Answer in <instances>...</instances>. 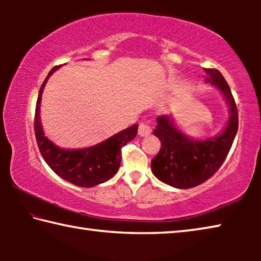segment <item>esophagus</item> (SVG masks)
Returning a JSON list of instances; mask_svg holds the SVG:
<instances>
[{"mask_svg":"<svg viewBox=\"0 0 261 261\" xmlns=\"http://www.w3.org/2000/svg\"><path fill=\"white\" fill-rule=\"evenodd\" d=\"M152 132V127L149 125L148 122H141L139 123V127H138V134L141 137H146Z\"/></svg>","mask_w":261,"mask_h":261,"instance_id":"obj_1","label":"esophagus"}]
</instances>
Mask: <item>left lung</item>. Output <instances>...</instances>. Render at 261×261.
Segmentation results:
<instances>
[{
    "instance_id": "obj_1",
    "label": "left lung",
    "mask_w": 261,
    "mask_h": 261,
    "mask_svg": "<svg viewBox=\"0 0 261 261\" xmlns=\"http://www.w3.org/2000/svg\"><path fill=\"white\" fill-rule=\"evenodd\" d=\"M206 83L220 90L229 105V120L218 136L197 140L177 129L171 117L162 115L156 118L153 130L161 141L160 152L151 167L155 177L170 187L190 189L212 177L226 160L238 129L237 107L230 87L216 69H205Z\"/></svg>"
}]
</instances>
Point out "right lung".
Here are the masks:
<instances>
[{
	"label": "right lung",
	"mask_w": 261,
	"mask_h": 261,
	"mask_svg": "<svg viewBox=\"0 0 261 261\" xmlns=\"http://www.w3.org/2000/svg\"><path fill=\"white\" fill-rule=\"evenodd\" d=\"M61 65L53 68L39 91L35 107L34 132L38 147L47 165L55 173L77 187L92 188L107 182L117 173L121 165V148L137 136L138 125L134 124L94 146L81 149H64L45 137L40 121L41 95L46 83Z\"/></svg>",
	"instance_id": "add662e5"
}]
</instances>
